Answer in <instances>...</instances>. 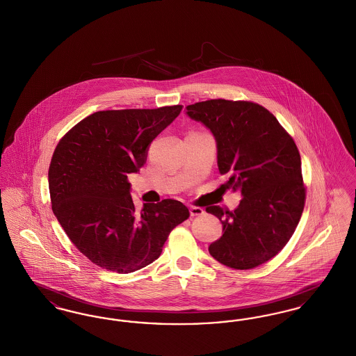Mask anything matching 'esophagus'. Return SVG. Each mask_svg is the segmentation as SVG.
Listing matches in <instances>:
<instances>
[{
	"label": "esophagus",
	"instance_id": "esophagus-1",
	"mask_svg": "<svg viewBox=\"0 0 356 356\" xmlns=\"http://www.w3.org/2000/svg\"><path fill=\"white\" fill-rule=\"evenodd\" d=\"M189 213H191V216H202L204 215V209L200 207H191Z\"/></svg>",
	"mask_w": 356,
	"mask_h": 356
}]
</instances>
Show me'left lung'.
<instances>
[{
	"label": "left lung",
	"mask_w": 356,
	"mask_h": 356,
	"mask_svg": "<svg viewBox=\"0 0 356 356\" xmlns=\"http://www.w3.org/2000/svg\"><path fill=\"white\" fill-rule=\"evenodd\" d=\"M186 115L212 132L218 167L240 191L234 212L207 207L222 224V236L209 254L235 270H251L279 254L303 213L305 188L293 138L264 106L251 102L207 100L186 106Z\"/></svg>",
	"instance_id": "left-lung-1"
}]
</instances>
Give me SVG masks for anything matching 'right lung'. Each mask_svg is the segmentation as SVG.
Here are the masks:
<instances>
[{"label": "right lung", "instance_id": "obj_1", "mask_svg": "<svg viewBox=\"0 0 356 356\" xmlns=\"http://www.w3.org/2000/svg\"><path fill=\"white\" fill-rule=\"evenodd\" d=\"M183 109L100 111L64 136L51 156V209L76 248L108 271L147 267L170 231L189 218L186 205L165 199L137 212L129 173L145 164L148 148Z\"/></svg>", "mask_w": 356, "mask_h": 356}]
</instances>
